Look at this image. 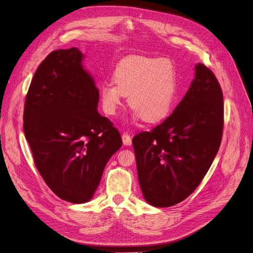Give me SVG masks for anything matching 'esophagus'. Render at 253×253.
Segmentation results:
<instances>
[{
    "mask_svg": "<svg viewBox=\"0 0 253 253\" xmlns=\"http://www.w3.org/2000/svg\"><path fill=\"white\" fill-rule=\"evenodd\" d=\"M123 142L125 145H130L132 144V137H130L127 133H125L123 135Z\"/></svg>",
    "mask_w": 253,
    "mask_h": 253,
    "instance_id": "obj_1",
    "label": "esophagus"
}]
</instances>
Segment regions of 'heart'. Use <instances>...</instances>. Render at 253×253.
<instances>
[{
  "mask_svg": "<svg viewBox=\"0 0 253 253\" xmlns=\"http://www.w3.org/2000/svg\"><path fill=\"white\" fill-rule=\"evenodd\" d=\"M113 82L99 90L104 113L114 116L128 96L135 118L147 124H159L172 111L177 95V70L168 59L143 56L127 57L118 63Z\"/></svg>",
  "mask_w": 253,
  "mask_h": 253,
  "instance_id": "b5f03b06",
  "label": "heart"
}]
</instances>
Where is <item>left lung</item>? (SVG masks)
<instances>
[{
	"instance_id": "8db88e82",
	"label": "left lung",
	"mask_w": 253,
	"mask_h": 253,
	"mask_svg": "<svg viewBox=\"0 0 253 253\" xmlns=\"http://www.w3.org/2000/svg\"><path fill=\"white\" fill-rule=\"evenodd\" d=\"M223 114L218 80L198 63L173 113L150 132L133 138L139 185L149 205L171 207L193 193L219 150Z\"/></svg>"
}]
</instances>
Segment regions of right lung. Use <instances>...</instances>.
Wrapping results in <instances>:
<instances>
[{"instance_id": "right-lung-1", "label": "right lung", "mask_w": 253, "mask_h": 253, "mask_svg": "<svg viewBox=\"0 0 253 253\" xmlns=\"http://www.w3.org/2000/svg\"><path fill=\"white\" fill-rule=\"evenodd\" d=\"M77 47L40 63L24 109V132L45 184L65 201L92 198L109 159L123 145L118 129L97 112L98 89Z\"/></svg>"}]
</instances>
